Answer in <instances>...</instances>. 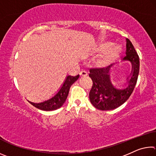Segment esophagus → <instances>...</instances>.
Listing matches in <instances>:
<instances>
[{
  "mask_svg": "<svg viewBox=\"0 0 156 156\" xmlns=\"http://www.w3.org/2000/svg\"><path fill=\"white\" fill-rule=\"evenodd\" d=\"M80 75L82 76H87V73L85 71H81L80 72Z\"/></svg>",
  "mask_w": 156,
  "mask_h": 156,
  "instance_id": "34e87169",
  "label": "esophagus"
}]
</instances>
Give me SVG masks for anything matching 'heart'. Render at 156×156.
<instances>
[{
  "mask_svg": "<svg viewBox=\"0 0 156 156\" xmlns=\"http://www.w3.org/2000/svg\"><path fill=\"white\" fill-rule=\"evenodd\" d=\"M122 49L118 44H112L109 41H102L92 52V55L101 54L95 60L94 65L98 68H107L120 57Z\"/></svg>",
  "mask_w": 156,
  "mask_h": 156,
  "instance_id": "b5f03b06",
  "label": "heart"
}]
</instances>
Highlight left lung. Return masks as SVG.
I'll use <instances>...</instances> for the list:
<instances>
[{"mask_svg":"<svg viewBox=\"0 0 156 156\" xmlns=\"http://www.w3.org/2000/svg\"><path fill=\"white\" fill-rule=\"evenodd\" d=\"M126 56L123 60L130 61L132 70L127 79V85L122 89L115 87L110 79V69L93 68L89 70V77L93 85L89 92L91 103L98 109L112 110L120 107L129 99L138 80L140 69L139 56L131 42L126 38Z\"/></svg>","mask_w":156,"mask_h":156,"instance_id":"8db88e82","label":"left lung"}]
</instances>
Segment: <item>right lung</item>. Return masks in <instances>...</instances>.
I'll list each match as a JSON object with an SVG mask.
<instances>
[{"mask_svg":"<svg viewBox=\"0 0 156 156\" xmlns=\"http://www.w3.org/2000/svg\"><path fill=\"white\" fill-rule=\"evenodd\" d=\"M79 78V75L76 76H68L66 78L64 83L60 89V90L58 91V93L49 100H47L45 101L38 103H34V102H30V103L38 109L43 111H53L56 110L58 108L61 107L62 105L65 103L66 99L69 91V89L73 83L78 80Z\"/></svg>","mask_w":156,"mask_h":156,"instance_id":"add662e5","label":"right lung"}]
</instances>
